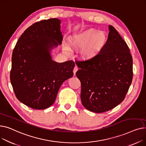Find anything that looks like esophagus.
I'll use <instances>...</instances> for the list:
<instances>
[{
  "mask_svg": "<svg viewBox=\"0 0 146 146\" xmlns=\"http://www.w3.org/2000/svg\"><path fill=\"white\" fill-rule=\"evenodd\" d=\"M78 67H77V66H75V67H74V68H73V73H74V75L76 74V72L78 71Z\"/></svg>",
  "mask_w": 146,
  "mask_h": 146,
  "instance_id": "esophagus-1",
  "label": "esophagus"
}]
</instances>
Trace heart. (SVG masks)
<instances>
[{
	"mask_svg": "<svg viewBox=\"0 0 146 146\" xmlns=\"http://www.w3.org/2000/svg\"><path fill=\"white\" fill-rule=\"evenodd\" d=\"M107 38L103 32L94 29H86L81 32L71 35L68 38V42L72 47L80 48L82 57L86 60H90L96 56L106 44ZM63 50L65 54L70 55L71 49L68 45L64 44Z\"/></svg>",
	"mask_w": 146,
	"mask_h": 146,
	"instance_id": "obj_1",
	"label": "heart"
}]
</instances>
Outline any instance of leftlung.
<instances>
[{"label":"left lung","mask_w":146,"mask_h":146,"mask_svg":"<svg viewBox=\"0 0 146 146\" xmlns=\"http://www.w3.org/2000/svg\"><path fill=\"white\" fill-rule=\"evenodd\" d=\"M106 44L94 58L76 61V75L81 82L82 105L90 111L102 113L124 99L133 79V58L127 43L109 25Z\"/></svg>","instance_id":"left-lung-1"}]
</instances>
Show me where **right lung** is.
Listing matches in <instances>:
<instances>
[{"label": "right lung", "mask_w": 146, "mask_h": 146, "mask_svg": "<svg viewBox=\"0 0 146 146\" xmlns=\"http://www.w3.org/2000/svg\"><path fill=\"white\" fill-rule=\"evenodd\" d=\"M60 24L57 18L35 23L21 35L12 52L10 78L15 94L35 110L51 106L62 83L73 76L74 61L52 59L51 51L63 40Z\"/></svg>", "instance_id": "1"}]
</instances>
